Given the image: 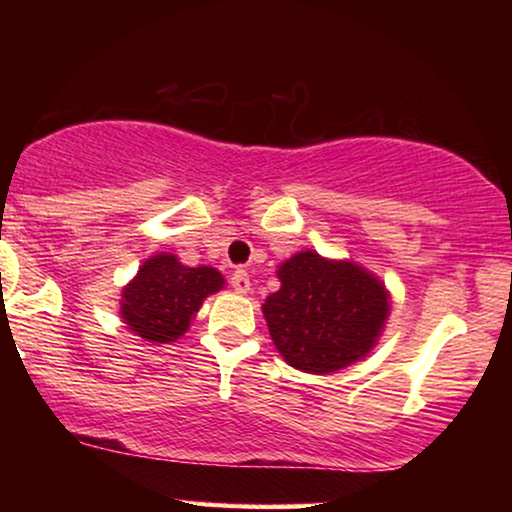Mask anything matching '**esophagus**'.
I'll return each instance as SVG.
<instances>
[{
	"label": "esophagus",
	"instance_id": "obj_1",
	"mask_svg": "<svg viewBox=\"0 0 512 512\" xmlns=\"http://www.w3.org/2000/svg\"><path fill=\"white\" fill-rule=\"evenodd\" d=\"M230 286H233L237 293H249L251 291V279L244 270H235L233 275H230Z\"/></svg>",
	"mask_w": 512,
	"mask_h": 512
}]
</instances>
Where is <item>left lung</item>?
Wrapping results in <instances>:
<instances>
[{
    "mask_svg": "<svg viewBox=\"0 0 512 512\" xmlns=\"http://www.w3.org/2000/svg\"><path fill=\"white\" fill-rule=\"evenodd\" d=\"M282 289L263 305L275 347L305 373H335L363 359L389 314L387 291L354 263L303 251L279 268Z\"/></svg>",
    "mask_w": 512,
    "mask_h": 512,
    "instance_id": "left-lung-1",
    "label": "left lung"
}]
</instances>
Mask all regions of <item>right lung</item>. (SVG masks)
Instances as JSON below:
<instances>
[{"label": "right lung", "mask_w": 512, "mask_h": 512, "mask_svg": "<svg viewBox=\"0 0 512 512\" xmlns=\"http://www.w3.org/2000/svg\"><path fill=\"white\" fill-rule=\"evenodd\" d=\"M221 286L223 277L214 268H186L172 254H160L125 286L121 314L139 338L172 342L188 331L202 300Z\"/></svg>", "instance_id": "right-lung-1"}]
</instances>
